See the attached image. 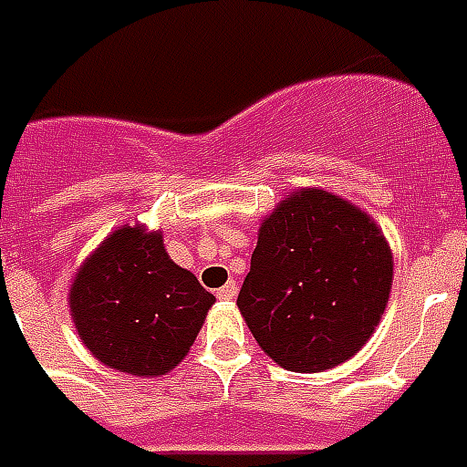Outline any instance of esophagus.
I'll return each mask as SVG.
<instances>
[{
    "label": "esophagus",
    "mask_w": 467,
    "mask_h": 467,
    "mask_svg": "<svg viewBox=\"0 0 467 467\" xmlns=\"http://www.w3.org/2000/svg\"><path fill=\"white\" fill-rule=\"evenodd\" d=\"M236 296H238V285L234 283V280H229L226 285L216 290V297H219V300H234Z\"/></svg>",
    "instance_id": "obj_1"
}]
</instances>
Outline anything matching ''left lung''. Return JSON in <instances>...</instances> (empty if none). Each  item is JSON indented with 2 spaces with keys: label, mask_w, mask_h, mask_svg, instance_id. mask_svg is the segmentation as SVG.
Segmentation results:
<instances>
[{
  "label": "left lung",
  "mask_w": 467,
  "mask_h": 467,
  "mask_svg": "<svg viewBox=\"0 0 467 467\" xmlns=\"http://www.w3.org/2000/svg\"><path fill=\"white\" fill-rule=\"evenodd\" d=\"M391 283L394 255L379 223L342 196L305 187L263 219L236 305L273 362L315 374L369 342Z\"/></svg>",
  "instance_id": "obj_1"
}]
</instances>
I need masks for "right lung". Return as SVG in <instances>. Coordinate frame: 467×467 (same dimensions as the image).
I'll return each instance as SVG.
<instances>
[{"label":"right lung","mask_w":467,"mask_h":467,"mask_svg":"<svg viewBox=\"0 0 467 467\" xmlns=\"http://www.w3.org/2000/svg\"><path fill=\"white\" fill-rule=\"evenodd\" d=\"M216 297L171 261L162 231L125 223L76 271L68 290L80 342L115 371L152 379L194 345Z\"/></svg>","instance_id":"1"}]
</instances>
